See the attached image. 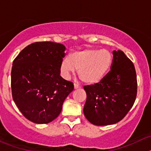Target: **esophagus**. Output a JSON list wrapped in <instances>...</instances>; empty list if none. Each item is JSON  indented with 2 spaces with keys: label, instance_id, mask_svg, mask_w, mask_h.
Segmentation results:
<instances>
[{
  "label": "esophagus",
  "instance_id": "1",
  "mask_svg": "<svg viewBox=\"0 0 151 151\" xmlns=\"http://www.w3.org/2000/svg\"><path fill=\"white\" fill-rule=\"evenodd\" d=\"M74 89H78V88H80V86L79 85L75 84V83H74Z\"/></svg>",
  "mask_w": 151,
  "mask_h": 151
}]
</instances>
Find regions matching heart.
<instances>
[{
    "label": "heart",
    "instance_id": "b5f03b06",
    "mask_svg": "<svg viewBox=\"0 0 151 151\" xmlns=\"http://www.w3.org/2000/svg\"><path fill=\"white\" fill-rule=\"evenodd\" d=\"M112 55L106 50L85 49L71 53L62 60L60 70L62 76L68 79L78 69V74L83 83L95 85L100 83L110 69Z\"/></svg>",
    "mask_w": 151,
    "mask_h": 151
}]
</instances>
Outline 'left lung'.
Segmentation results:
<instances>
[{"mask_svg":"<svg viewBox=\"0 0 151 151\" xmlns=\"http://www.w3.org/2000/svg\"><path fill=\"white\" fill-rule=\"evenodd\" d=\"M111 71L95 85H86L83 112L96 126L115 124L123 119L133 106L137 92L134 66L121 50L113 52Z\"/></svg>","mask_w":151,"mask_h":151,"instance_id":"1","label":"left lung"}]
</instances>
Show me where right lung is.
Wrapping results in <instances>:
<instances>
[{
  "label": "right lung",
  "mask_w": 151,
  "mask_h": 151,
  "mask_svg": "<svg viewBox=\"0 0 151 151\" xmlns=\"http://www.w3.org/2000/svg\"><path fill=\"white\" fill-rule=\"evenodd\" d=\"M65 50L61 44L36 42L25 47L13 61V100L31 122L44 124L55 119L74 90L73 83L60 75Z\"/></svg>",
  "instance_id": "obj_1"
}]
</instances>
